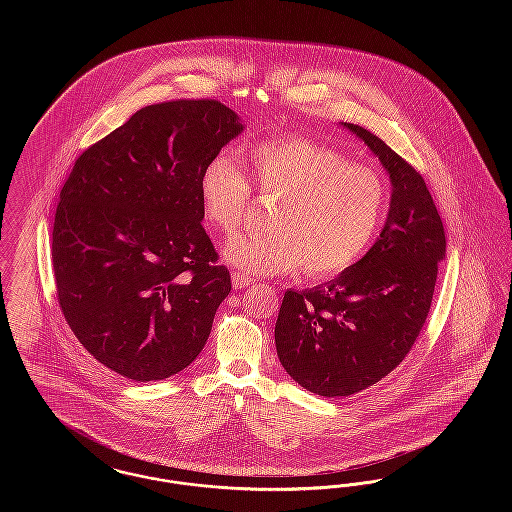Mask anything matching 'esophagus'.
Returning a JSON list of instances; mask_svg holds the SVG:
<instances>
[{"mask_svg":"<svg viewBox=\"0 0 512 512\" xmlns=\"http://www.w3.org/2000/svg\"><path fill=\"white\" fill-rule=\"evenodd\" d=\"M232 284H234L236 290H245L247 286L253 284V278L245 276L242 272H234V274H232Z\"/></svg>","mask_w":512,"mask_h":512,"instance_id":"34e87169","label":"esophagus"}]
</instances>
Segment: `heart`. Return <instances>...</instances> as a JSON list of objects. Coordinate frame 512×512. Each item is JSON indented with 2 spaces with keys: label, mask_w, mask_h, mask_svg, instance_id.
I'll return each instance as SVG.
<instances>
[{
  "label": "heart",
  "mask_w": 512,
  "mask_h": 512,
  "mask_svg": "<svg viewBox=\"0 0 512 512\" xmlns=\"http://www.w3.org/2000/svg\"><path fill=\"white\" fill-rule=\"evenodd\" d=\"M253 186L280 195L267 234L238 236L224 259L245 274H290L305 267L317 278L353 267L372 244L386 211L384 178L317 140L284 134L247 149ZM205 222L232 236L251 205V182L228 151L215 153L199 174Z\"/></svg>",
  "instance_id": "1"
}]
</instances>
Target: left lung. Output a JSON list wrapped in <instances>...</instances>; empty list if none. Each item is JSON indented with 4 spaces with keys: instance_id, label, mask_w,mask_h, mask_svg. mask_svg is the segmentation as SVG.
I'll list each match as a JSON object with an SVG mask.
<instances>
[{
    "instance_id": "obj_1",
    "label": "left lung",
    "mask_w": 512,
    "mask_h": 512,
    "mask_svg": "<svg viewBox=\"0 0 512 512\" xmlns=\"http://www.w3.org/2000/svg\"><path fill=\"white\" fill-rule=\"evenodd\" d=\"M357 134L390 174L388 219L365 257L338 278L284 293L274 340L293 380L322 397H347L407 357L430 313L445 232L420 172L359 124Z\"/></svg>"
}]
</instances>
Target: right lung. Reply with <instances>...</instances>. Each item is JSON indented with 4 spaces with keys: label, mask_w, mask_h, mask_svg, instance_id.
Here are the masks:
<instances>
[{
    "label": "right lung",
    "mask_w": 512,
    "mask_h": 512,
    "mask_svg": "<svg viewBox=\"0 0 512 512\" xmlns=\"http://www.w3.org/2000/svg\"><path fill=\"white\" fill-rule=\"evenodd\" d=\"M244 130L217 99L147 105L88 147L51 232L61 313L84 349L134 382L201 353L232 290L205 228L203 165Z\"/></svg>",
    "instance_id": "add662e5"
}]
</instances>
